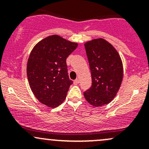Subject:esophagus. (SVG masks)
Returning a JSON list of instances; mask_svg holds the SVG:
<instances>
[{
	"mask_svg": "<svg viewBox=\"0 0 149 149\" xmlns=\"http://www.w3.org/2000/svg\"><path fill=\"white\" fill-rule=\"evenodd\" d=\"M79 83H80V81H79V80H78V79H76L74 80V81H73V83H74L75 85H78Z\"/></svg>",
	"mask_w": 149,
	"mask_h": 149,
	"instance_id": "esophagus-1",
	"label": "esophagus"
}]
</instances>
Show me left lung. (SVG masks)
Returning <instances> with one entry per match:
<instances>
[{"label": "left lung", "mask_w": 149, "mask_h": 149, "mask_svg": "<svg viewBox=\"0 0 149 149\" xmlns=\"http://www.w3.org/2000/svg\"><path fill=\"white\" fill-rule=\"evenodd\" d=\"M92 76V86L84 92L89 104L95 107L110 103L117 95L123 78L122 59L115 47L104 38L84 44Z\"/></svg>", "instance_id": "obj_1"}]
</instances>
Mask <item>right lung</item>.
Instances as JSON below:
<instances>
[{
    "instance_id": "obj_1",
    "label": "right lung",
    "mask_w": 149,
    "mask_h": 149,
    "mask_svg": "<svg viewBox=\"0 0 149 149\" xmlns=\"http://www.w3.org/2000/svg\"><path fill=\"white\" fill-rule=\"evenodd\" d=\"M77 47V42L52 35L32 49L27 61V78L31 90L40 103L56 108L65 100L73 83L66 59Z\"/></svg>"
}]
</instances>
